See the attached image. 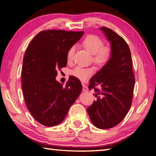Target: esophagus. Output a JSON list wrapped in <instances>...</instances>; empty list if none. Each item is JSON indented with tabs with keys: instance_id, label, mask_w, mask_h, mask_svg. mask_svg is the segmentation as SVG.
Segmentation results:
<instances>
[{
	"instance_id": "34e87169",
	"label": "esophagus",
	"mask_w": 156,
	"mask_h": 156,
	"mask_svg": "<svg viewBox=\"0 0 156 156\" xmlns=\"http://www.w3.org/2000/svg\"><path fill=\"white\" fill-rule=\"evenodd\" d=\"M83 91H88V87H87V86L85 84H84V83H83Z\"/></svg>"
}]
</instances>
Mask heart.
<instances>
[{"label":"heart","instance_id":"obj_1","mask_svg":"<svg viewBox=\"0 0 156 156\" xmlns=\"http://www.w3.org/2000/svg\"><path fill=\"white\" fill-rule=\"evenodd\" d=\"M83 44L85 48L93 54L94 63L99 67H103L110 61L112 56V49L109 45H104L103 41L96 35H88L83 39ZM76 50L75 45H72L68 49L67 60L68 62L73 60ZM94 69L92 67H83L77 66L71 71V75L82 81H85L93 74Z\"/></svg>","mask_w":156,"mask_h":156}]
</instances>
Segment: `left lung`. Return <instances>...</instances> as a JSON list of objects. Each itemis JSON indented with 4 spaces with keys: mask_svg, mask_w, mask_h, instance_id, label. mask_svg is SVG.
Returning <instances> with one entry per match:
<instances>
[{
    "mask_svg": "<svg viewBox=\"0 0 156 156\" xmlns=\"http://www.w3.org/2000/svg\"><path fill=\"white\" fill-rule=\"evenodd\" d=\"M100 30L111 42L112 56L90 80L89 89H94L96 100L87 110L95 126L107 129L118 125L130 109L135 76L126 41L111 29Z\"/></svg>",
    "mask_w": 156,
    "mask_h": 156,
    "instance_id": "8db88e82",
    "label": "left lung"
}]
</instances>
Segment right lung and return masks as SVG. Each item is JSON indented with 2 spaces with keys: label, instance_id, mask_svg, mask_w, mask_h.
Instances as JSON below:
<instances>
[{
  "label": "right lung",
  "instance_id": "1",
  "mask_svg": "<svg viewBox=\"0 0 156 156\" xmlns=\"http://www.w3.org/2000/svg\"><path fill=\"white\" fill-rule=\"evenodd\" d=\"M84 31L49 30L30 42L23 62L22 89L27 108L37 122L47 126L64 120L83 89L70 76L65 87L56 80L57 71L66 67L67 54Z\"/></svg>",
  "mask_w": 156,
  "mask_h": 156
}]
</instances>
